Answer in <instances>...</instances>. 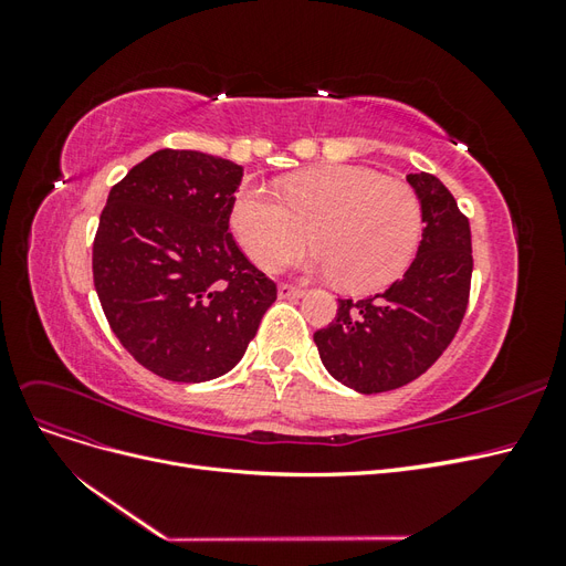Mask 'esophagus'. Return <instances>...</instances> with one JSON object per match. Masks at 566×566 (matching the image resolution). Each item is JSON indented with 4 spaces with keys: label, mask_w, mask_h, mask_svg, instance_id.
<instances>
[{
    "label": "esophagus",
    "mask_w": 566,
    "mask_h": 566,
    "mask_svg": "<svg viewBox=\"0 0 566 566\" xmlns=\"http://www.w3.org/2000/svg\"><path fill=\"white\" fill-rule=\"evenodd\" d=\"M304 295V290L300 287H293V285H279V297L281 300H300Z\"/></svg>",
    "instance_id": "34e87169"
}]
</instances>
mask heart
I'll return each mask as SVG.
<instances>
[{
	"mask_svg": "<svg viewBox=\"0 0 566 566\" xmlns=\"http://www.w3.org/2000/svg\"><path fill=\"white\" fill-rule=\"evenodd\" d=\"M231 231L260 266L279 264L306 243L318 250L306 269L337 279L349 293L397 281L416 256L422 210L413 188L366 167L331 165L283 181V200L243 186L231 205Z\"/></svg>",
	"mask_w": 566,
	"mask_h": 566,
	"instance_id": "heart-1",
	"label": "heart"
}]
</instances>
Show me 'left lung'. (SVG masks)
<instances>
[{"mask_svg":"<svg viewBox=\"0 0 566 566\" xmlns=\"http://www.w3.org/2000/svg\"><path fill=\"white\" fill-rule=\"evenodd\" d=\"M422 210V241L403 276L368 300H339L318 356L333 378L358 394L403 387L451 345L468 310L470 224L437 177L408 175Z\"/></svg>","mask_w":566,"mask_h":566,"instance_id":"left-lung-1","label":"left lung"}]
</instances>
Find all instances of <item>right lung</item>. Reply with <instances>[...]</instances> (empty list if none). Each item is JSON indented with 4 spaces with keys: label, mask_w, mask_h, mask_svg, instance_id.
<instances>
[{
    "label": "right lung",
    "mask_w": 566,
    "mask_h": 566,
    "mask_svg": "<svg viewBox=\"0 0 566 566\" xmlns=\"http://www.w3.org/2000/svg\"><path fill=\"white\" fill-rule=\"evenodd\" d=\"M243 167L158 150L115 184L94 238V287L115 337L150 373L208 382L241 361L276 285L229 233Z\"/></svg>",
    "instance_id": "obj_1"
}]
</instances>
